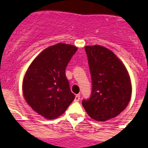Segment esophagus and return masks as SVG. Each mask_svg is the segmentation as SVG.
Instances as JSON below:
<instances>
[{
  "instance_id": "1",
  "label": "esophagus",
  "mask_w": 148,
  "mask_h": 148,
  "mask_svg": "<svg viewBox=\"0 0 148 148\" xmlns=\"http://www.w3.org/2000/svg\"><path fill=\"white\" fill-rule=\"evenodd\" d=\"M80 99V94H77L76 97H75V99H74V101L78 102Z\"/></svg>"
}]
</instances>
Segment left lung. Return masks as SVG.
Masks as SVG:
<instances>
[{
    "mask_svg": "<svg viewBox=\"0 0 148 148\" xmlns=\"http://www.w3.org/2000/svg\"><path fill=\"white\" fill-rule=\"evenodd\" d=\"M92 80L90 98L82 105L93 119L104 122L119 115L128 106L132 84L124 64L101 45L85 47Z\"/></svg>",
    "mask_w": 148,
    "mask_h": 148,
    "instance_id": "1",
    "label": "left lung"
}]
</instances>
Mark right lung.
<instances>
[{
    "label": "right lung",
    "mask_w": 148,
    "mask_h": 148,
    "mask_svg": "<svg viewBox=\"0 0 148 148\" xmlns=\"http://www.w3.org/2000/svg\"><path fill=\"white\" fill-rule=\"evenodd\" d=\"M77 47L58 43L43 50L32 62L23 82L24 98L34 111L49 119L63 114L75 98L65 69Z\"/></svg>",
    "instance_id": "1"
}]
</instances>
